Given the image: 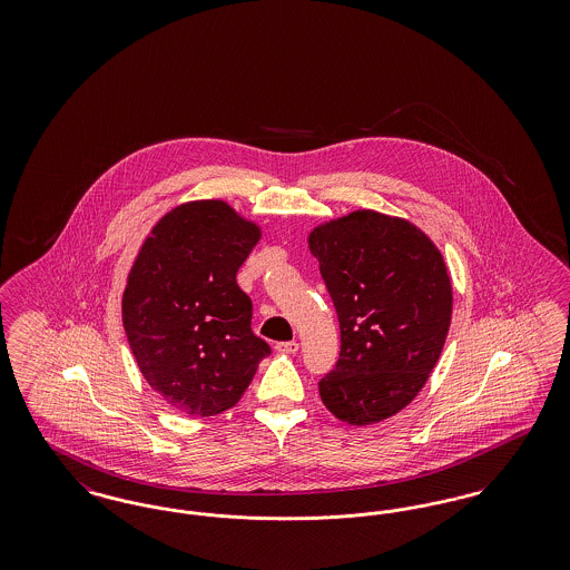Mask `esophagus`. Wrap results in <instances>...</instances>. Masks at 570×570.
I'll list each match as a JSON object with an SVG mask.
<instances>
[{
  "mask_svg": "<svg viewBox=\"0 0 570 570\" xmlns=\"http://www.w3.org/2000/svg\"><path fill=\"white\" fill-rule=\"evenodd\" d=\"M275 351L282 354H295L298 351L297 342H279L275 344Z\"/></svg>",
  "mask_w": 570,
  "mask_h": 570,
  "instance_id": "esophagus-1",
  "label": "esophagus"
}]
</instances>
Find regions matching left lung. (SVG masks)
Returning a JSON list of instances; mask_svg holds the SVG:
<instances>
[{"label": "left lung", "instance_id": "8db88e82", "mask_svg": "<svg viewBox=\"0 0 570 570\" xmlns=\"http://www.w3.org/2000/svg\"><path fill=\"white\" fill-rule=\"evenodd\" d=\"M333 298L342 351L318 382L348 425H372L419 395L440 358L453 286L434 242L404 217L358 209L307 237Z\"/></svg>", "mask_w": 570, "mask_h": 570}]
</instances>
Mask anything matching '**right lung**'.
Masks as SVG:
<instances>
[{
    "instance_id": "obj_1",
    "label": "right lung",
    "mask_w": 570,
    "mask_h": 570,
    "mask_svg": "<svg viewBox=\"0 0 570 570\" xmlns=\"http://www.w3.org/2000/svg\"><path fill=\"white\" fill-rule=\"evenodd\" d=\"M261 226L224 200H191L158 219L121 298L138 370L166 404L190 416L235 406L272 353L252 333L237 272Z\"/></svg>"
}]
</instances>
